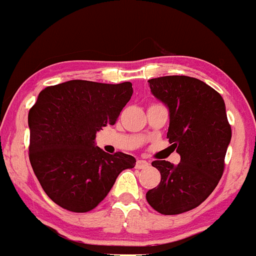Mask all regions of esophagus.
I'll use <instances>...</instances> for the list:
<instances>
[{
  "mask_svg": "<svg viewBox=\"0 0 256 256\" xmlns=\"http://www.w3.org/2000/svg\"><path fill=\"white\" fill-rule=\"evenodd\" d=\"M149 167V162L146 160H137L136 162V168L138 170H146Z\"/></svg>",
  "mask_w": 256,
  "mask_h": 256,
  "instance_id": "esophagus-1",
  "label": "esophagus"
}]
</instances>
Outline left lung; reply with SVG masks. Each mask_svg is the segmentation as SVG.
<instances>
[{
	"label": "left lung",
	"instance_id": "left-lung-1",
	"mask_svg": "<svg viewBox=\"0 0 256 256\" xmlns=\"http://www.w3.org/2000/svg\"><path fill=\"white\" fill-rule=\"evenodd\" d=\"M148 83L152 95L168 107L167 138L180 162L152 161L161 180L146 198L158 213L174 216L198 207L216 189L224 172L231 126L222 95L200 79L166 76Z\"/></svg>",
	"mask_w": 256,
	"mask_h": 256
}]
</instances>
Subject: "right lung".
<instances>
[{"instance_id":"obj_1","label":"right lung","mask_w":256,"mask_h":256,"mask_svg":"<svg viewBox=\"0 0 256 256\" xmlns=\"http://www.w3.org/2000/svg\"><path fill=\"white\" fill-rule=\"evenodd\" d=\"M132 84L68 80L43 89L28 112V158L44 192L67 210H94L136 158L95 146L96 132L114 125Z\"/></svg>"}]
</instances>
